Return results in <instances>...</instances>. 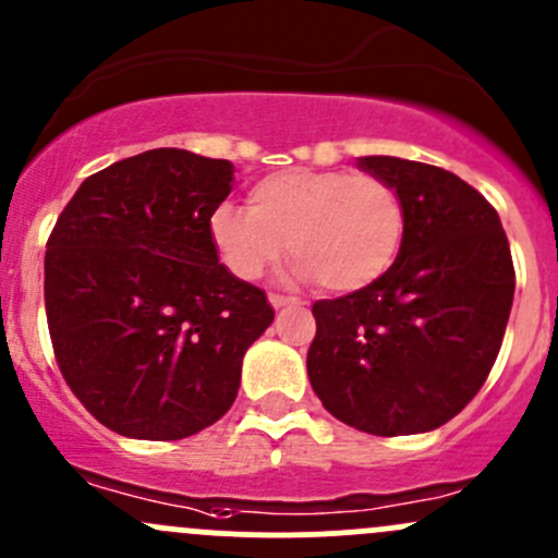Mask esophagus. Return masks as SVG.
<instances>
[{"mask_svg":"<svg viewBox=\"0 0 558 558\" xmlns=\"http://www.w3.org/2000/svg\"><path fill=\"white\" fill-rule=\"evenodd\" d=\"M268 301H271V306L277 308V312H281V308H298V306H303V303L298 301V298H284V295H271V298H268Z\"/></svg>","mask_w":558,"mask_h":558,"instance_id":"1","label":"esophagus"}]
</instances>
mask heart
<instances>
[{
	"instance_id": "b5f03b06",
	"label": "heart",
	"mask_w": 558,
	"mask_h": 558,
	"mask_svg": "<svg viewBox=\"0 0 558 558\" xmlns=\"http://www.w3.org/2000/svg\"><path fill=\"white\" fill-rule=\"evenodd\" d=\"M403 236L398 191L352 171H277L252 185L250 209L220 204L209 217L217 257L236 279H260L290 246L292 281L317 279L341 295L381 279Z\"/></svg>"
}]
</instances>
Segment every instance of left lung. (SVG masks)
<instances>
[{
    "label": "left lung",
    "mask_w": 558,
    "mask_h": 558,
    "mask_svg": "<svg viewBox=\"0 0 558 558\" xmlns=\"http://www.w3.org/2000/svg\"><path fill=\"white\" fill-rule=\"evenodd\" d=\"M357 166L403 201L405 236L381 279L314 303L308 381L343 424L395 438L438 429L489 376L515 274L494 206L451 171L392 155Z\"/></svg>",
    "instance_id": "obj_1"
}]
</instances>
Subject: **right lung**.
Returning a JSON list of instances; mask_svg holds the SVG:
<instances>
[{
  "mask_svg": "<svg viewBox=\"0 0 558 558\" xmlns=\"http://www.w3.org/2000/svg\"><path fill=\"white\" fill-rule=\"evenodd\" d=\"M231 160L158 147L90 174L45 252V312L69 389L112 433L180 440L226 416L266 292L217 257Z\"/></svg>",
  "mask_w": 558,
  "mask_h": 558,
  "instance_id": "obj_1",
  "label": "right lung"
}]
</instances>
